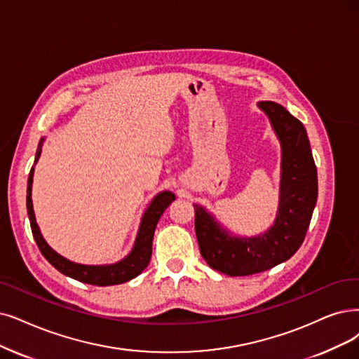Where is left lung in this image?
<instances>
[{
    "instance_id": "left-lung-1",
    "label": "left lung",
    "mask_w": 359,
    "mask_h": 359,
    "mask_svg": "<svg viewBox=\"0 0 359 359\" xmlns=\"http://www.w3.org/2000/svg\"><path fill=\"white\" fill-rule=\"evenodd\" d=\"M281 146L280 200L266 231L233 234L202 205L194 203L196 236L206 264L229 277L252 276L285 262L297 252L317 205V168L304 123L276 102H259Z\"/></svg>"
}]
</instances>
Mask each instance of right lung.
Returning <instances> with one entry per match:
<instances>
[{
  "label": "right lung",
  "instance_id": "obj_1",
  "mask_svg": "<svg viewBox=\"0 0 359 359\" xmlns=\"http://www.w3.org/2000/svg\"><path fill=\"white\" fill-rule=\"evenodd\" d=\"M44 140H46L44 137L39 140V144H38L36 154H35V162H34L35 165L41 156ZM35 165L32 166V169L29 172V178H27L26 208H27V215H29L34 238L46 259L57 271H60L62 274L74 278V280H78L81 283H87V284H93V285L122 284V283H126V281L135 278L137 276H140L150 262L151 245H153V236H154L156 225H157V222H159L166 208L175 200V194L169 190H165V191L157 193L153 197L150 205L146 208L144 213H142V217H141V222L138 226V233H137V237L134 241V246H133L131 252L123 257V259L114 262V264H106V265L76 264V262L69 261L67 257L57 253L41 234V229L36 224L34 205H32V182H34Z\"/></svg>",
  "mask_w": 359,
  "mask_h": 359
}]
</instances>
